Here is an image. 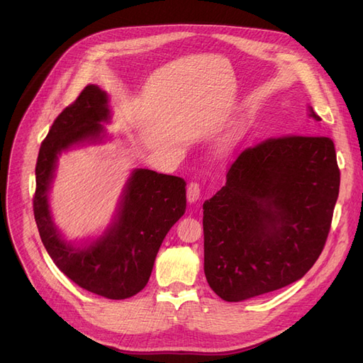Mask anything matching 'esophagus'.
Instances as JSON below:
<instances>
[{
  "label": "esophagus",
  "instance_id": "1",
  "mask_svg": "<svg viewBox=\"0 0 363 363\" xmlns=\"http://www.w3.org/2000/svg\"><path fill=\"white\" fill-rule=\"evenodd\" d=\"M186 196H188L189 203H196L201 196V186L196 182H191L188 184V191H186Z\"/></svg>",
  "mask_w": 363,
  "mask_h": 363
}]
</instances>
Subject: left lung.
Returning <instances> with one entry per match:
<instances>
[{"label":"left lung","instance_id":"left-lung-1","mask_svg":"<svg viewBox=\"0 0 363 363\" xmlns=\"http://www.w3.org/2000/svg\"><path fill=\"white\" fill-rule=\"evenodd\" d=\"M339 183L330 138L286 135L245 148L203 204L208 286L242 301L300 280L325 245Z\"/></svg>","mask_w":363,"mask_h":363}]
</instances>
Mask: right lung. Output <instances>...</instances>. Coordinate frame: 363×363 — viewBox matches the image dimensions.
Listing matches in <instances>:
<instances>
[{
  "label": "right lung",
  "instance_id": "add662e5",
  "mask_svg": "<svg viewBox=\"0 0 363 363\" xmlns=\"http://www.w3.org/2000/svg\"><path fill=\"white\" fill-rule=\"evenodd\" d=\"M107 119V95L95 84H87L54 119L36 162L33 212L43 247L65 276L86 291L124 300L145 288L164 236L183 216L186 182L175 175L135 169L115 223L104 236L83 248L65 242L52 225L47 199L57 155L100 136L101 123Z\"/></svg>",
  "mask_w": 363,
  "mask_h": 363
}]
</instances>
